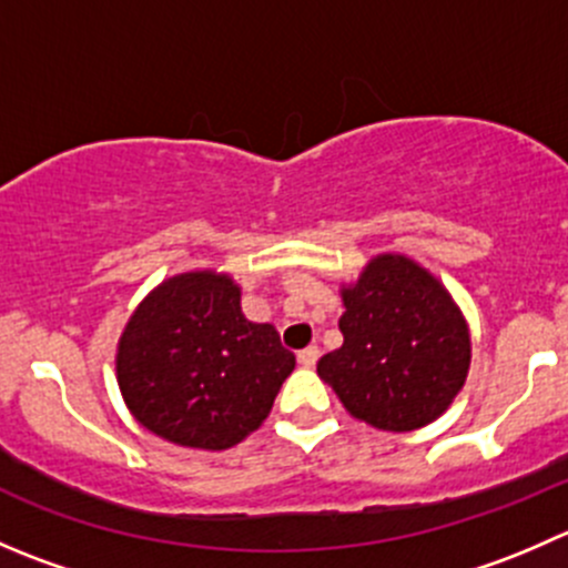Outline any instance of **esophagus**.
Returning a JSON list of instances; mask_svg holds the SVG:
<instances>
[{
  "instance_id": "obj_1",
  "label": "esophagus",
  "mask_w": 568,
  "mask_h": 568,
  "mask_svg": "<svg viewBox=\"0 0 568 568\" xmlns=\"http://www.w3.org/2000/svg\"><path fill=\"white\" fill-rule=\"evenodd\" d=\"M318 357H321L318 346H307V348H302L300 354H296V359H300L302 368H313V365L318 363Z\"/></svg>"
}]
</instances>
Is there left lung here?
<instances>
[{
    "label": "left lung",
    "instance_id": "obj_1",
    "mask_svg": "<svg viewBox=\"0 0 568 568\" xmlns=\"http://www.w3.org/2000/svg\"><path fill=\"white\" fill-rule=\"evenodd\" d=\"M343 346L318 359V376L348 415L382 432L437 420L469 371V329L445 285L406 255L371 257L341 291Z\"/></svg>",
    "mask_w": 568,
    "mask_h": 568
}]
</instances>
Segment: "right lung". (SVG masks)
<instances>
[{"label":"right lung","instance_id":"right-lung-1","mask_svg":"<svg viewBox=\"0 0 568 568\" xmlns=\"http://www.w3.org/2000/svg\"><path fill=\"white\" fill-rule=\"evenodd\" d=\"M296 357L272 324L242 313L227 274L186 272L153 288L118 343V385L131 415L168 443L225 450L272 412Z\"/></svg>","mask_w":568,"mask_h":568}]
</instances>
